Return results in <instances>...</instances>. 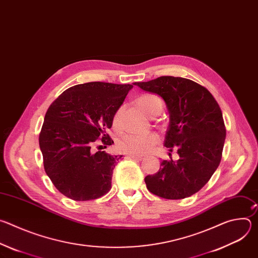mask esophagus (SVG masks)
<instances>
[{
    "label": "esophagus",
    "mask_w": 258,
    "mask_h": 258,
    "mask_svg": "<svg viewBox=\"0 0 258 258\" xmlns=\"http://www.w3.org/2000/svg\"><path fill=\"white\" fill-rule=\"evenodd\" d=\"M128 157H131V158H133V159H137V160H142V159H144V157L141 156V155H130Z\"/></svg>",
    "instance_id": "34e87169"
}]
</instances>
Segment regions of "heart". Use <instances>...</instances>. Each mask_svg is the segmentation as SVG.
Here are the masks:
<instances>
[{"mask_svg": "<svg viewBox=\"0 0 258 258\" xmlns=\"http://www.w3.org/2000/svg\"><path fill=\"white\" fill-rule=\"evenodd\" d=\"M138 106L143 111L151 117L161 113L163 109V102L161 98L155 94H144L137 99ZM122 107L118 108L112 118V125L114 128L120 126V115ZM159 138L155 133H148L145 135L126 134L117 140V149L125 154L131 155H144L152 151L158 144Z\"/></svg>", "mask_w": 258, "mask_h": 258, "instance_id": "1", "label": "heart"}]
</instances>
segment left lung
<instances>
[{"mask_svg": "<svg viewBox=\"0 0 258 258\" xmlns=\"http://www.w3.org/2000/svg\"><path fill=\"white\" fill-rule=\"evenodd\" d=\"M134 85L165 101L169 125L164 145L179 156L176 161L163 160L158 172L147 175V189L164 199L192 196L222 160L226 126L218 103L205 87L183 78L160 77Z\"/></svg>", "mask_w": 258, "mask_h": 258, "instance_id": "obj_1", "label": "left lung"}]
</instances>
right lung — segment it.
<instances>
[{"label": "right lung", "instance_id": "add662e5", "mask_svg": "<svg viewBox=\"0 0 258 258\" xmlns=\"http://www.w3.org/2000/svg\"><path fill=\"white\" fill-rule=\"evenodd\" d=\"M132 88L102 82L77 85L48 108L40 148L46 173L64 196L88 201L111 189L113 169L122 156L101 150L93 153L91 148L98 139L104 147L113 144L106 131Z\"/></svg>", "mask_w": 258, "mask_h": 258}]
</instances>
